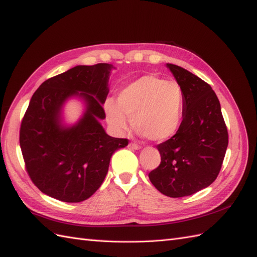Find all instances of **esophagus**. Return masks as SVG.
Listing matches in <instances>:
<instances>
[{
	"label": "esophagus",
	"mask_w": 257,
	"mask_h": 257,
	"mask_svg": "<svg viewBox=\"0 0 257 257\" xmlns=\"http://www.w3.org/2000/svg\"><path fill=\"white\" fill-rule=\"evenodd\" d=\"M130 147L132 148V149H136V150L142 148V146L139 145V144H136V143H131V144H130Z\"/></svg>",
	"instance_id": "34e87169"
}]
</instances>
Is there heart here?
Here are the masks:
<instances>
[{
	"label": "heart",
	"instance_id": "b5f03b06",
	"mask_svg": "<svg viewBox=\"0 0 257 257\" xmlns=\"http://www.w3.org/2000/svg\"><path fill=\"white\" fill-rule=\"evenodd\" d=\"M184 93L176 80L145 75L118 92L116 102L107 100L105 115L110 126L122 133L132 126L153 142H164L178 132L183 118Z\"/></svg>",
	"mask_w": 257,
	"mask_h": 257
}]
</instances>
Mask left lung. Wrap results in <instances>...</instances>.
I'll list each match as a JSON object with an SVG mask.
<instances>
[{"label":"left lung","instance_id":"8db88e82","mask_svg":"<svg viewBox=\"0 0 257 257\" xmlns=\"http://www.w3.org/2000/svg\"><path fill=\"white\" fill-rule=\"evenodd\" d=\"M167 66L184 93L183 120L171 139L157 145L161 161L148 177L164 195L183 197L217 179L228 147V131L210 85L183 67Z\"/></svg>","mask_w":257,"mask_h":257}]
</instances>
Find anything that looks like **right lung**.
<instances>
[{
  "label": "right lung",
  "mask_w": 257,
  "mask_h": 257,
  "mask_svg": "<svg viewBox=\"0 0 257 257\" xmlns=\"http://www.w3.org/2000/svg\"><path fill=\"white\" fill-rule=\"evenodd\" d=\"M111 64L78 65L47 79L30 99L20 131V144L29 178L55 199L78 203L89 198L107 176L111 156L128 140L104 132L102 104L109 93ZM81 96L86 111L66 128L60 110L70 96Z\"/></svg>",
  "instance_id": "add662e5"
}]
</instances>
